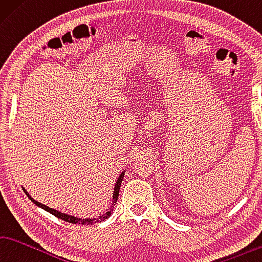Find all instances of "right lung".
<instances>
[{
	"label": "right lung",
	"mask_w": 262,
	"mask_h": 262,
	"mask_svg": "<svg viewBox=\"0 0 262 262\" xmlns=\"http://www.w3.org/2000/svg\"><path fill=\"white\" fill-rule=\"evenodd\" d=\"M124 172H125V171H123V172L121 173V175H119L118 180H117V182H116V184H115V189H114V193H113V204H112V206H110V208L107 210V212L103 213L102 215H100V216H98V217H93V219H79V217H75V216H72V215L64 214V213L58 212V210H56V209L49 208L48 206L40 204V203H38V201H36V200H34L33 198H32V196L29 194V192H27V191L24 189V187H23V190H24L25 194H26L27 196H29V198L31 199V201H33V204H35L36 206H39L40 208L45 209L46 212H48V213H50V214H53L54 216H56V217H58V219H61V220H63V221L69 222V223H73V224H82V226H85V224H87V226H89V224H94V223H100V222H102V221H104V220H107V219L110 216V215H112L113 210H114V206H115V204L117 203L118 193H119V187H121L122 181H123V178H124Z\"/></svg>",
	"instance_id": "right-lung-1"
}]
</instances>
